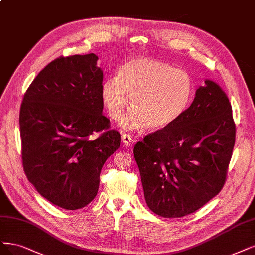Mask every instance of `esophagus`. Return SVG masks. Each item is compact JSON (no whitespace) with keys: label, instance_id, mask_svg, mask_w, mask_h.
Returning <instances> with one entry per match:
<instances>
[{"label":"esophagus","instance_id":"esophagus-1","mask_svg":"<svg viewBox=\"0 0 255 255\" xmlns=\"http://www.w3.org/2000/svg\"><path fill=\"white\" fill-rule=\"evenodd\" d=\"M121 139H122V143H124L126 146H129L133 142V138L129 134H126V133H122L121 134Z\"/></svg>","mask_w":255,"mask_h":255}]
</instances>
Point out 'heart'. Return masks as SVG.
Here are the masks:
<instances>
[{"label":"heart","mask_w":255,"mask_h":255,"mask_svg":"<svg viewBox=\"0 0 255 255\" xmlns=\"http://www.w3.org/2000/svg\"><path fill=\"white\" fill-rule=\"evenodd\" d=\"M195 84L192 76L173 65L153 59H134L119 69L117 78L101 85V99L108 115L122 120L126 128L144 127L154 130L173 126L183 116L192 102Z\"/></svg>","instance_id":"obj_1"}]
</instances>
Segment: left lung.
<instances>
[{
  "label": "left lung",
  "mask_w": 255,
  "mask_h": 255,
  "mask_svg": "<svg viewBox=\"0 0 255 255\" xmlns=\"http://www.w3.org/2000/svg\"><path fill=\"white\" fill-rule=\"evenodd\" d=\"M205 83L176 124L134 147L146 205L162 217L195 212L226 182L235 143L232 109L221 86Z\"/></svg>",
  "instance_id": "1"
}]
</instances>
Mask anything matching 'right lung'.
Returning a JSON list of instances; mask_svg holds the SVG:
<instances>
[{"instance_id": "right-lung-1", "label": "right lung", "mask_w": 255, "mask_h": 255, "mask_svg": "<svg viewBox=\"0 0 255 255\" xmlns=\"http://www.w3.org/2000/svg\"><path fill=\"white\" fill-rule=\"evenodd\" d=\"M97 60L89 54L51 61L21 104L24 172L41 196L66 210L81 209L96 197L102 166L120 146V134L110 129L102 114Z\"/></svg>"}]
</instances>
